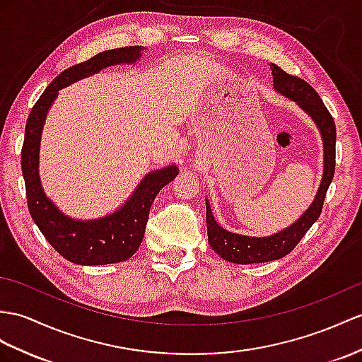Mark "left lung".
Returning a JSON list of instances; mask_svg holds the SVG:
<instances>
[{
	"label": "left lung",
	"instance_id": "1",
	"mask_svg": "<svg viewBox=\"0 0 362 362\" xmlns=\"http://www.w3.org/2000/svg\"><path fill=\"white\" fill-rule=\"evenodd\" d=\"M273 75V87L281 95L293 100L318 126L320 134L322 136L324 144V172L320 189L316 197L301 218L288 226L284 230L275 235L255 238L227 232L226 228L219 226L206 201V221H207V238L210 247L214 249L219 257L228 262L235 264H253V262H267L273 259L284 258L286 255L292 252L296 244L303 240L316 219L320 218L322 211V204L325 199V193L330 186L334 175V144H337V127L332 118L330 112L325 107L320 95L316 93L313 87L305 83L304 79L288 75L276 64H270Z\"/></svg>",
	"mask_w": 362,
	"mask_h": 362
}]
</instances>
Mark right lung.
I'll return each instance as SVG.
<instances>
[{
  "label": "right lung",
  "instance_id": "add662e5",
  "mask_svg": "<svg viewBox=\"0 0 362 362\" xmlns=\"http://www.w3.org/2000/svg\"><path fill=\"white\" fill-rule=\"evenodd\" d=\"M141 46L101 52L84 63L61 72L35 103L28 118L21 151V169L30 216L44 238L61 257L78 266H103L129 259L139 249L152 202L160 190L178 175V167L167 165L146 175L124 206L113 214L90 221L66 216L41 187L38 175L40 141L52 103L58 92L79 79L117 64H134L141 57Z\"/></svg>",
  "mask_w": 362,
  "mask_h": 362
}]
</instances>
